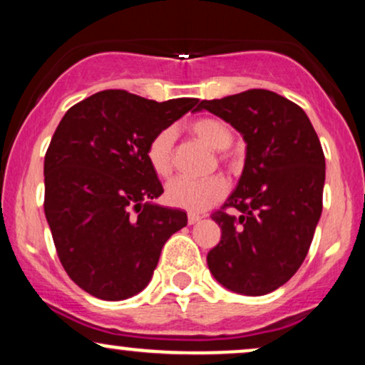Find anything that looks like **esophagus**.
I'll return each mask as SVG.
<instances>
[{
	"label": "esophagus",
	"mask_w": 365,
	"mask_h": 365,
	"mask_svg": "<svg viewBox=\"0 0 365 365\" xmlns=\"http://www.w3.org/2000/svg\"><path fill=\"white\" fill-rule=\"evenodd\" d=\"M202 220V216L195 215V212H188V225H195L197 221Z\"/></svg>",
	"instance_id": "obj_1"
}]
</instances>
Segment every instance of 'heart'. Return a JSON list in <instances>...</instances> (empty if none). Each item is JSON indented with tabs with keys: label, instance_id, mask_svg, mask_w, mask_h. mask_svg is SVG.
Segmentation results:
<instances>
[{
	"label": "heart",
	"instance_id": "1",
	"mask_svg": "<svg viewBox=\"0 0 365 365\" xmlns=\"http://www.w3.org/2000/svg\"><path fill=\"white\" fill-rule=\"evenodd\" d=\"M195 139L215 150H225L233 140L232 128L223 120L215 116H202L188 125ZM175 132L173 128L159 130L156 135L149 140L145 148V158L149 166L158 177H168L171 171V150H173ZM228 192V183L221 177H211L204 180L175 178L166 187V197L175 207L185 209L190 212L206 211L221 200Z\"/></svg>",
	"mask_w": 365,
	"mask_h": 365
}]
</instances>
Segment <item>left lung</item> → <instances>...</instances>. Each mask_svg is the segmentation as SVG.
Here are the masks:
<instances>
[{"mask_svg": "<svg viewBox=\"0 0 365 365\" xmlns=\"http://www.w3.org/2000/svg\"><path fill=\"white\" fill-rule=\"evenodd\" d=\"M202 110L247 144L237 188L212 215L221 240L207 254L209 271L228 290L266 295L302 266L319 223L326 177L319 137L302 108L266 89L200 101L195 111Z\"/></svg>", "mask_w": 365, "mask_h": 365, "instance_id": "8db88e82", "label": "left lung"}]
</instances>
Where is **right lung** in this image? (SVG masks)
I'll return each mask as SVG.
<instances>
[{"label":"right lung","instance_id":"right-lung-1","mask_svg":"<svg viewBox=\"0 0 365 365\" xmlns=\"http://www.w3.org/2000/svg\"><path fill=\"white\" fill-rule=\"evenodd\" d=\"M199 99L92 94L65 113L44 158V212L66 274L101 300L144 290L163 245L187 225L154 202L163 185L145 148Z\"/></svg>","mask_w":365,"mask_h":365}]
</instances>
